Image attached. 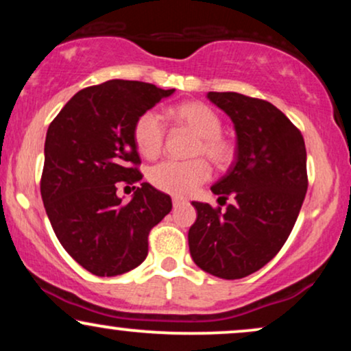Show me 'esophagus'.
I'll return each mask as SVG.
<instances>
[{
    "mask_svg": "<svg viewBox=\"0 0 351 351\" xmlns=\"http://www.w3.org/2000/svg\"><path fill=\"white\" fill-rule=\"evenodd\" d=\"M180 204H184V199H181V198H173V208H178Z\"/></svg>",
    "mask_w": 351,
    "mask_h": 351,
    "instance_id": "obj_1",
    "label": "esophagus"
}]
</instances>
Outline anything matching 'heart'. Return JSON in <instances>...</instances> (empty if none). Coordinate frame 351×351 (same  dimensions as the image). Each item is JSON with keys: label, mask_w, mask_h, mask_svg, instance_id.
Masks as SVG:
<instances>
[{"label": "heart", "mask_w": 351, "mask_h": 351, "mask_svg": "<svg viewBox=\"0 0 351 351\" xmlns=\"http://www.w3.org/2000/svg\"><path fill=\"white\" fill-rule=\"evenodd\" d=\"M180 127L196 135L193 156H206L216 167L223 168L234 158V147L221 135L223 123L213 108L201 102H184L170 110ZM136 150L145 158H155L162 152L165 125L156 112L147 110L136 119L134 127ZM211 175L208 163L196 158L191 162H162L148 171V180L160 191L175 196H188Z\"/></svg>", "instance_id": "1"}]
</instances>
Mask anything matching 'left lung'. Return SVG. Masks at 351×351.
<instances>
[{"label":"left lung","mask_w":351,"mask_h":351,"mask_svg":"<svg viewBox=\"0 0 351 351\" xmlns=\"http://www.w3.org/2000/svg\"><path fill=\"white\" fill-rule=\"evenodd\" d=\"M208 99L234 123L236 160L211 186L234 203L221 211L193 201L188 244L199 269L232 280L264 267L287 241L307 193V152L295 125L271 102L237 92Z\"/></svg>","instance_id":"1"}]
</instances>
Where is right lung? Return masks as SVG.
Wrapping results in <instances>:
<instances>
[{"instance_id":"add662e5","label":"right lung","mask_w":351,"mask_h":351,"mask_svg":"<svg viewBox=\"0 0 351 351\" xmlns=\"http://www.w3.org/2000/svg\"><path fill=\"white\" fill-rule=\"evenodd\" d=\"M175 94L138 80L82 88L47 128L41 196L59 243L100 277L120 276L145 261L148 232L171 211V198L142 183L123 203L117 183H138L136 119Z\"/></svg>"}]
</instances>
